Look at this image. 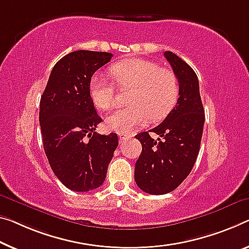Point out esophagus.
Masks as SVG:
<instances>
[{
  "instance_id": "1",
  "label": "esophagus",
  "mask_w": 249,
  "mask_h": 249,
  "mask_svg": "<svg viewBox=\"0 0 249 249\" xmlns=\"http://www.w3.org/2000/svg\"><path fill=\"white\" fill-rule=\"evenodd\" d=\"M118 137H119V141H120V142H124V141L128 140L129 138H130L128 135H124V133H119V135H118Z\"/></svg>"
}]
</instances>
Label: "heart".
<instances>
[{"label":"heart","mask_w":249,"mask_h":249,"mask_svg":"<svg viewBox=\"0 0 249 249\" xmlns=\"http://www.w3.org/2000/svg\"><path fill=\"white\" fill-rule=\"evenodd\" d=\"M117 85L122 89L131 88L127 101L106 118V127L119 133H130L144 124L148 117L159 120L173 109L179 93L178 79L173 71L160 68L158 63L143 59H130L114 63L110 68ZM93 105L108 110L114 105L116 90L111 82L93 75L89 86Z\"/></svg>","instance_id":"obj_1"}]
</instances>
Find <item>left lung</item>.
Masks as SVG:
<instances>
[{
    "mask_svg": "<svg viewBox=\"0 0 249 249\" xmlns=\"http://www.w3.org/2000/svg\"><path fill=\"white\" fill-rule=\"evenodd\" d=\"M163 55L178 79L177 105L161 124L149 130L160 138L155 141L148 131L136 136L142 151L136 162L135 180L141 190L150 195L170 193L190 174L205 124L197 74L175 53L166 51Z\"/></svg>",
    "mask_w": 249,
    "mask_h": 249,
    "instance_id": "left-lung-1",
    "label": "left lung"
}]
</instances>
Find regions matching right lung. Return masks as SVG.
<instances>
[{
    "mask_svg": "<svg viewBox=\"0 0 249 249\" xmlns=\"http://www.w3.org/2000/svg\"><path fill=\"white\" fill-rule=\"evenodd\" d=\"M111 58L108 52L69 53L53 67L41 97L45 155L53 173L71 190L82 193L100 187L119 143L117 133L95 132L102 119L89 92L91 76Z\"/></svg>",
    "mask_w": 249,
    "mask_h": 249,
    "instance_id": "obj_1",
    "label": "right lung"
}]
</instances>
